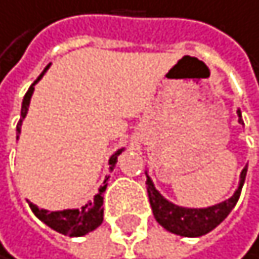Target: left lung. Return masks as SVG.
<instances>
[{"instance_id": "8db88e82", "label": "left lung", "mask_w": 259, "mask_h": 259, "mask_svg": "<svg viewBox=\"0 0 259 259\" xmlns=\"http://www.w3.org/2000/svg\"><path fill=\"white\" fill-rule=\"evenodd\" d=\"M237 116H238L240 124H243L240 109H237ZM246 169L248 166H245L242 169V173H240V181L233 196H230L229 199H225V201L219 204L209 205V207H199V209L183 207V205H178L168 201V199L155 188L152 178L148 176V171H145L147 193H148L150 205H152L156 222L165 230L175 233V235H181V237H202L205 233H209L210 230H214L222 220H225V217L230 214L233 207H235L240 193H242L243 183H245Z\"/></svg>"}]
</instances>
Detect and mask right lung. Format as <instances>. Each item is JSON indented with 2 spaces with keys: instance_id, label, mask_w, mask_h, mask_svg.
<instances>
[{
  "instance_id": "right-lung-1",
  "label": "right lung",
  "mask_w": 259,
  "mask_h": 259,
  "mask_svg": "<svg viewBox=\"0 0 259 259\" xmlns=\"http://www.w3.org/2000/svg\"><path fill=\"white\" fill-rule=\"evenodd\" d=\"M50 68V63L45 66L44 71L39 75V78L30 84V88L27 90L26 96L22 99V107H21V119L17 122L16 127V139H19L21 134V125L22 120L26 119L27 111H29V104H30V98H32L35 84L40 81L42 76L45 75V71ZM124 147L119 148L116 153H114L109 158V171L114 169L117 163V156L124 152ZM107 180L109 176H106V180L103 183V186H99L98 194H94V199L90 201L88 204H84L81 209H63V210H47V209H40L39 205H35L34 202H29L30 210L34 212L37 219H40L45 225H49L50 229H54L58 233H63V235H70V237H83L86 233L93 232L94 229L103 224V214H104V207H103V199H104V191L107 188Z\"/></svg>"
}]
</instances>
